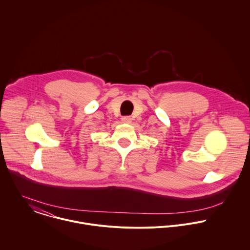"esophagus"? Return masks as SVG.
Returning a JSON list of instances; mask_svg holds the SVG:
<instances>
[{"mask_svg":"<svg viewBox=\"0 0 250 250\" xmlns=\"http://www.w3.org/2000/svg\"><path fill=\"white\" fill-rule=\"evenodd\" d=\"M131 118L130 117H128V116H125V117H123L122 118V122L123 123H125V124H130L131 123Z\"/></svg>","mask_w":250,"mask_h":250,"instance_id":"1","label":"esophagus"}]
</instances>
